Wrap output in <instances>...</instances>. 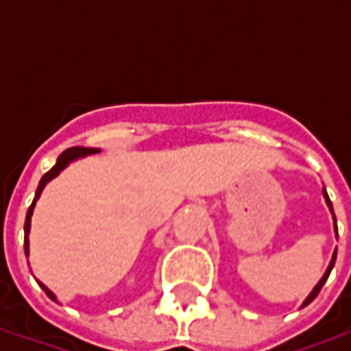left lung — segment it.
Listing matches in <instances>:
<instances>
[{"mask_svg": "<svg viewBox=\"0 0 351 351\" xmlns=\"http://www.w3.org/2000/svg\"><path fill=\"white\" fill-rule=\"evenodd\" d=\"M324 197H325V201H327V205H329V208H331V213H332V205H331V201H329V195H327V191H325V188H324ZM332 218H335V214H332ZM335 226H337V220H335ZM335 231H337V229H335ZM335 259H337V252L332 254L331 263H329V267H327V271H325L324 278H322V280H319V282H317V286L314 287V289H312V293H310L308 297H306V301H304V304H302V306H306V304H310V302H312V301H314V299H316L317 293L322 291V287H324L325 280L329 278V274H331V269H332V267H335Z\"/></svg>", "mask_w": 351, "mask_h": 351, "instance_id": "obj_1", "label": "left lung"}]
</instances>
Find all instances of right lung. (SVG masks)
<instances>
[{
  "label": "right lung",
  "mask_w": 351,
  "mask_h": 351,
  "mask_svg": "<svg viewBox=\"0 0 351 351\" xmlns=\"http://www.w3.org/2000/svg\"><path fill=\"white\" fill-rule=\"evenodd\" d=\"M99 152V150H95V148H82V146H73V148H67L65 152L60 154V158H58L56 165L50 169L49 173H45L41 178V182H39V186H37V193H35V199L34 203H32V206L27 208V214H26V223H24V233H26V237H24V250H26V256H27V248H29V243H27V233H29V221H32V214H34V206H35V201L39 199V195H41L43 188H45V184L49 182V180H52L54 176L60 175V171L62 169L67 167V163L73 160H77V158H80V156H88V154H95ZM39 286L43 287V291L49 295L52 301H56V295L50 291L49 287L45 286V284H41L39 282Z\"/></svg>",
  "instance_id": "right-lung-1"
}]
</instances>
